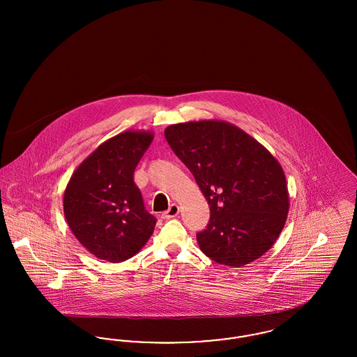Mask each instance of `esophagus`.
<instances>
[{
  "label": "esophagus",
  "instance_id": "34e87169",
  "mask_svg": "<svg viewBox=\"0 0 357 357\" xmlns=\"http://www.w3.org/2000/svg\"><path fill=\"white\" fill-rule=\"evenodd\" d=\"M178 214H179V206L176 204H172L167 211L162 213V218H163V220H170V218L176 217Z\"/></svg>",
  "mask_w": 357,
  "mask_h": 357
}]
</instances>
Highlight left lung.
Wrapping results in <instances>:
<instances>
[{
	"label": "left lung",
	"instance_id": "8db88e82",
	"mask_svg": "<svg viewBox=\"0 0 357 357\" xmlns=\"http://www.w3.org/2000/svg\"><path fill=\"white\" fill-rule=\"evenodd\" d=\"M165 136L210 206L208 223L197 233L204 255L238 268L266 253L289 210L285 174L272 153L218 120L174 124Z\"/></svg>",
	"mask_w": 357,
	"mask_h": 357
}]
</instances>
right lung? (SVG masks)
<instances>
[{"mask_svg": "<svg viewBox=\"0 0 357 357\" xmlns=\"http://www.w3.org/2000/svg\"><path fill=\"white\" fill-rule=\"evenodd\" d=\"M153 142L150 132L127 131L104 142L70 176L64 214L79 242L93 255L121 262L153 234L156 218L143 202L134 172Z\"/></svg>", "mask_w": 357, "mask_h": 357, "instance_id": "right-lung-1", "label": "right lung"}]
</instances>
